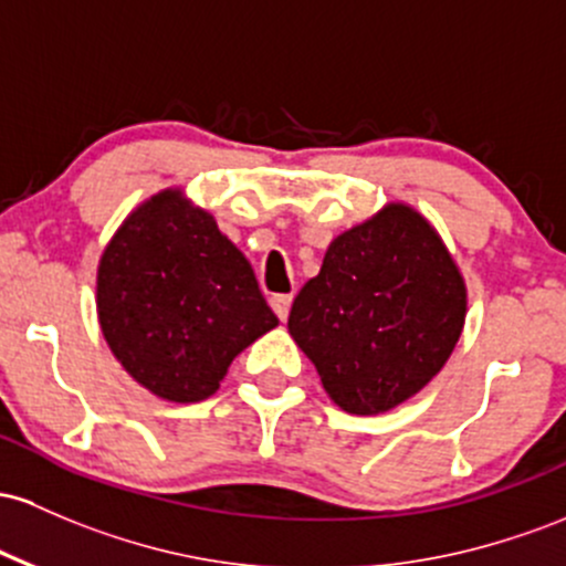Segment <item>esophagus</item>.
Wrapping results in <instances>:
<instances>
[{
    "label": "esophagus",
    "instance_id": "34e87169",
    "mask_svg": "<svg viewBox=\"0 0 566 566\" xmlns=\"http://www.w3.org/2000/svg\"><path fill=\"white\" fill-rule=\"evenodd\" d=\"M290 306H293V295H271V308L279 319H287Z\"/></svg>",
    "mask_w": 566,
    "mask_h": 566
}]
</instances>
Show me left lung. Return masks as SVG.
Returning <instances> with one entry per match:
<instances>
[{
    "label": "left lung",
    "instance_id": "obj_1",
    "mask_svg": "<svg viewBox=\"0 0 566 566\" xmlns=\"http://www.w3.org/2000/svg\"><path fill=\"white\" fill-rule=\"evenodd\" d=\"M464 312L462 273L440 235L411 207L389 203L327 247L287 327L335 406L370 416L430 384L454 352Z\"/></svg>",
    "mask_w": 566,
    "mask_h": 566
}]
</instances>
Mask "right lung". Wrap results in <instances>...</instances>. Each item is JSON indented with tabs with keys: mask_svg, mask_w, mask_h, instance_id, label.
Returning <instances> with one entry per match:
<instances>
[{
	"mask_svg": "<svg viewBox=\"0 0 566 566\" xmlns=\"http://www.w3.org/2000/svg\"><path fill=\"white\" fill-rule=\"evenodd\" d=\"M102 333L153 395L198 402L241 349L279 325L252 265L179 190L142 203L98 263Z\"/></svg>",
	"mask_w": 566,
	"mask_h": 566,
	"instance_id": "obj_1",
	"label": "right lung"
}]
</instances>
